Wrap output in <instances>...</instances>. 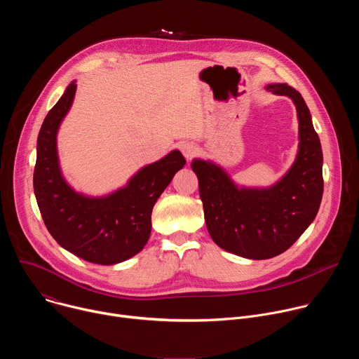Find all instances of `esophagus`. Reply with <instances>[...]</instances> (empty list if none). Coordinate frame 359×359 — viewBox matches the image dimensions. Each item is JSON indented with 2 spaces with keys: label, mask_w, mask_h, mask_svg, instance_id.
Wrapping results in <instances>:
<instances>
[{
  "label": "esophagus",
  "mask_w": 359,
  "mask_h": 359,
  "mask_svg": "<svg viewBox=\"0 0 359 359\" xmlns=\"http://www.w3.org/2000/svg\"><path fill=\"white\" fill-rule=\"evenodd\" d=\"M180 149H182V153L184 155V158L187 159V161H190L196 153H197V146L194 144V143H191V142H186V143H183L182 146H180Z\"/></svg>",
  "instance_id": "1"
}]
</instances>
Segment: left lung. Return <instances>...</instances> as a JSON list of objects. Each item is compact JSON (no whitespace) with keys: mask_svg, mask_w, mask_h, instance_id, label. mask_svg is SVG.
Here are the masks:
<instances>
[{"mask_svg":"<svg viewBox=\"0 0 359 359\" xmlns=\"http://www.w3.org/2000/svg\"><path fill=\"white\" fill-rule=\"evenodd\" d=\"M288 96L298 118V151L288 172L270 187L236 184L212 161L193 159L204 220L223 250L251 260H266L288 250L316 219L324 191L323 149L301 93L287 83L266 86Z\"/></svg>","mask_w":359,"mask_h":359,"instance_id":"8db88e82","label":"left lung"}]
</instances>
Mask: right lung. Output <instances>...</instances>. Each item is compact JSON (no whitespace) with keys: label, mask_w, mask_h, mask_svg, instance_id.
<instances>
[{"label":"right lung","mask_w":359,"mask_h":359,"mask_svg":"<svg viewBox=\"0 0 359 359\" xmlns=\"http://www.w3.org/2000/svg\"><path fill=\"white\" fill-rule=\"evenodd\" d=\"M75 92L72 81L43 119L36 140L34 193L48 231L61 247L89 263L112 266L144 247L153 206L186 159L179 150H172L109 194L93 197L75 191L62 176L57 147L58 129Z\"/></svg>","instance_id":"add662e5"}]
</instances>
